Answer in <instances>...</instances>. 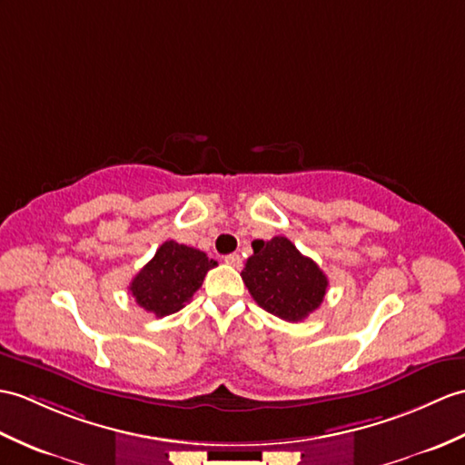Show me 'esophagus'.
Masks as SVG:
<instances>
[{
  "label": "esophagus",
  "instance_id": "esophagus-1",
  "mask_svg": "<svg viewBox=\"0 0 465 465\" xmlns=\"http://www.w3.org/2000/svg\"><path fill=\"white\" fill-rule=\"evenodd\" d=\"M223 262L228 263V265H232V267H235V269H240V267H242V257L237 255V253H230V255H225V257H223Z\"/></svg>",
  "mask_w": 465,
  "mask_h": 465
}]
</instances>
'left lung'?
Instances as JSON below:
<instances>
[{
	"instance_id": "left-lung-1",
	"label": "left lung",
	"mask_w": 465,
	"mask_h": 465,
	"mask_svg": "<svg viewBox=\"0 0 465 465\" xmlns=\"http://www.w3.org/2000/svg\"><path fill=\"white\" fill-rule=\"evenodd\" d=\"M252 247L253 255L247 259L242 279L259 307L289 322L303 321L319 309L329 279L311 257L283 235L255 240Z\"/></svg>"
}]
</instances>
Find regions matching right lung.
Instances as JSON below:
<instances>
[{"label": "right lung", "mask_w": 465, "mask_h": 465, "mask_svg": "<svg viewBox=\"0 0 465 465\" xmlns=\"http://www.w3.org/2000/svg\"><path fill=\"white\" fill-rule=\"evenodd\" d=\"M215 265L218 262L203 252L168 240L134 275L128 291L144 311L166 317L188 303Z\"/></svg>", "instance_id": "obj_1"}]
</instances>
